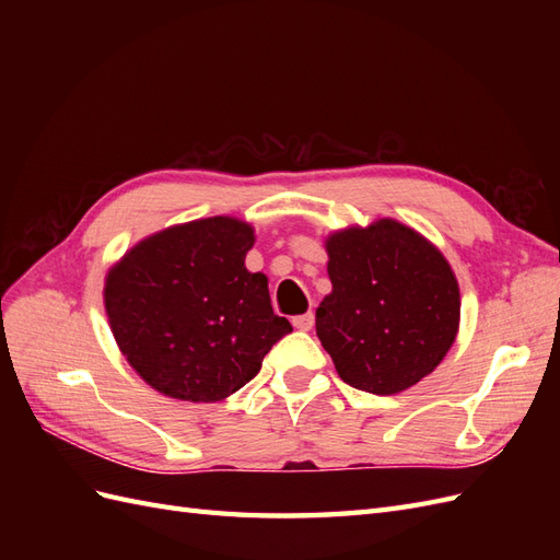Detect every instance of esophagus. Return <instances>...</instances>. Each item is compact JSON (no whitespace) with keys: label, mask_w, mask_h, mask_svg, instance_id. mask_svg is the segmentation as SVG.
Masks as SVG:
<instances>
[{"label":"esophagus","mask_w":560,"mask_h":560,"mask_svg":"<svg viewBox=\"0 0 560 560\" xmlns=\"http://www.w3.org/2000/svg\"><path fill=\"white\" fill-rule=\"evenodd\" d=\"M313 322H315V315H313V313H306V315H296V317L292 319V325H294L296 329H301V331H308V329H313Z\"/></svg>","instance_id":"esophagus-1"}]
</instances>
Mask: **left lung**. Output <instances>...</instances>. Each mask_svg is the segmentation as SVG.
Masks as SVG:
<instances>
[{"mask_svg": "<svg viewBox=\"0 0 560 560\" xmlns=\"http://www.w3.org/2000/svg\"><path fill=\"white\" fill-rule=\"evenodd\" d=\"M331 294L315 329L348 385L395 395L446 358L460 325V290L444 254L395 219L331 233Z\"/></svg>", "mask_w": 560, "mask_h": 560, "instance_id": "left-lung-1", "label": "left lung"}]
</instances>
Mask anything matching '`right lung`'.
<instances>
[{"label": "right lung", "instance_id": "right-lung-1", "mask_svg": "<svg viewBox=\"0 0 560 560\" xmlns=\"http://www.w3.org/2000/svg\"><path fill=\"white\" fill-rule=\"evenodd\" d=\"M252 245L254 229L241 219H196L149 235L107 273L112 334L161 395L226 399L292 331L270 306L266 276L245 268Z\"/></svg>", "mask_w": 560, "mask_h": 560}]
</instances>
